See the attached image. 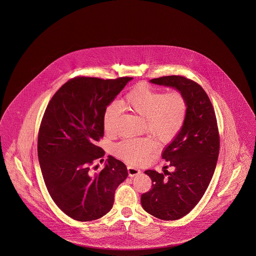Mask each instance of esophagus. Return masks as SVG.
Here are the masks:
<instances>
[{"label": "esophagus", "mask_w": 256, "mask_h": 256, "mask_svg": "<svg viewBox=\"0 0 256 256\" xmlns=\"http://www.w3.org/2000/svg\"><path fill=\"white\" fill-rule=\"evenodd\" d=\"M128 176H138L140 174V170L139 169H137V168H134V167H132V166H128Z\"/></svg>", "instance_id": "1"}]
</instances>
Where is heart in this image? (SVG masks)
Masks as SVG:
<instances>
[{
  "label": "heart",
  "instance_id": "obj_1",
  "mask_svg": "<svg viewBox=\"0 0 256 256\" xmlns=\"http://www.w3.org/2000/svg\"><path fill=\"white\" fill-rule=\"evenodd\" d=\"M122 108L146 118V130L163 144H170L178 136L186 123L188 102L179 91L164 93L146 84L134 86L119 102ZM118 114L116 105H108L102 116L103 130L114 134V124ZM156 146L152 138L126 139L114 146V154L126 162L142 164Z\"/></svg>",
  "mask_w": 256,
  "mask_h": 256
}]
</instances>
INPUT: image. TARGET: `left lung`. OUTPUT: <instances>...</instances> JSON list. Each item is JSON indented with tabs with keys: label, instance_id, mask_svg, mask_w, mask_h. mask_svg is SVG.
<instances>
[{
	"label": "left lung",
	"instance_id": "8db88e82",
	"mask_svg": "<svg viewBox=\"0 0 256 256\" xmlns=\"http://www.w3.org/2000/svg\"><path fill=\"white\" fill-rule=\"evenodd\" d=\"M152 84L176 88L186 96L188 114L178 136L163 151L170 172H144L152 188L142 194L140 202L148 213L176 220L186 216L201 200L213 176L220 152L217 118L210 98L200 84L183 76L152 78Z\"/></svg>",
	"mask_w": 256,
	"mask_h": 256
}]
</instances>
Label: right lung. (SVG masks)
I'll return each instance as SVG.
<instances>
[{
	"label": "right lung",
	"instance_id": "1",
	"mask_svg": "<svg viewBox=\"0 0 256 256\" xmlns=\"http://www.w3.org/2000/svg\"><path fill=\"white\" fill-rule=\"evenodd\" d=\"M132 80L78 76L46 106L38 138L40 168L52 199L73 220L90 222L106 215L117 186L128 176L124 163L112 156L104 169L93 170L105 155L96 146L104 135L103 112Z\"/></svg>",
	"mask_w": 256,
	"mask_h": 256
}]
</instances>
